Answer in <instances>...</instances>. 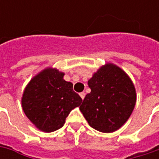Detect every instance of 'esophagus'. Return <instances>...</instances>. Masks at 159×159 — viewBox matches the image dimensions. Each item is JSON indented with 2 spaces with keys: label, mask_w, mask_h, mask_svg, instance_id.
Wrapping results in <instances>:
<instances>
[{
  "label": "esophagus",
  "mask_w": 159,
  "mask_h": 159,
  "mask_svg": "<svg viewBox=\"0 0 159 159\" xmlns=\"http://www.w3.org/2000/svg\"><path fill=\"white\" fill-rule=\"evenodd\" d=\"M80 97H81L82 99H84V98H85V95H86V94H85L84 92H81V93H80Z\"/></svg>",
  "instance_id": "obj_1"
}]
</instances>
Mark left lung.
Segmentation results:
<instances>
[{
  "instance_id": "8db88e82",
  "label": "left lung",
  "mask_w": 159,
  "mask_h": 159,
  "mask_svg": "<svg viewBox=\"0 0 159 159\" xmlns=\"http://www.w3.org/2000/svg\"><path fill=\"white\" fill-rule=\"evenodd\" d=\"M91 92L80 110L90 126L102 133L120 128L129 119L136 102L134 86L122 69L106 64L89 80Z\"/></svg>"
}]
</instances>
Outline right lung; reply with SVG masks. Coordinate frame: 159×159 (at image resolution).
Instances as JSON below:
<instances>
[{
    "label": "right lung",
    "instance_id": "obj_1",
    "mask_svg": "<svg viewBox=\"0 0 159 159\" xmlns=\"http://www.w3.org/2000/svg\"><path fill=\"white\" fill-rule=\"evenodd\" d=\"M64 72L47 68L34 77L25 89L22 108L30 121L40 131L49 133L61 128L65 119L82 99L64 80Z\"/></svg>",
    "mask_w": 159,
    "mask_h": 159
}]
</instances>
